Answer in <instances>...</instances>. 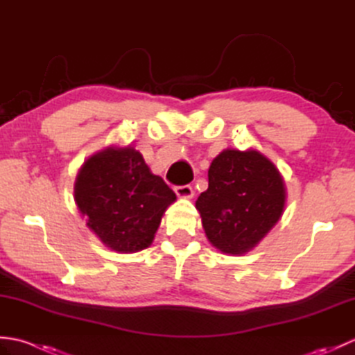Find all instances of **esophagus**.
I'll use <instances>...</instances> for the list:
<instances>
[{
    "label": "esophagus",
    "instance_id": "esophagus-1",
    "mask_svg": "<svg viewBox=\"0 0 355 355\" xmlns=\"http://www.w3.org/2000/svg\"><path fill=\"white\" fill-rule=\"evenodd\" d=\"M175 193H177V197L178 198H184V200H191L192 197H193V189H192V186H189V184H184V186H177L175 189Z\"/></svg>",
    "mask_w": 355,
    "mask_h": 355
}]
</instances>
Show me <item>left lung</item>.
Returning <instances> with one entry per match:
<instances>
[{"label":"left lung","instance_id":"left-lung-1","mask_svg":"<svg viewBox=\"0 0 355 355\" xmlns=\"http://www.w3.org/2000/svg\"><path fill=\"white\" fill-rule=\"evenodd\" d=\"M285 200L284 177L268 157L253 148H227L210 163L209 187L195 207L209 243L224 254L241 256L281 220Z\"/></svg>","mask_w":355,"mask_h":355}]
</instances>
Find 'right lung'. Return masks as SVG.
Instances as JSON below:
<instances>
[{
  "instance_id": "obj_1",
  "label": "right lung",
  "mask_w": 355,
  "mask_h": 355,
  "mask_svg": "<svg viewBox=\"0 0 355 355\" xmlns=\"http://www.w3.org/2000/svg\"><path fill=\"white\" fill-rule=\"evenodd\" d=\"M175 193L134 146L110 145L88 157L74 182V202L87 227L116 253L153 244Z\"/></svg>"
}]
</instances>
